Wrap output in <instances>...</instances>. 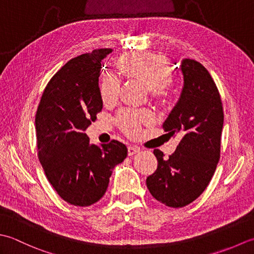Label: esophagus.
<instances>
[{
    "mask_svg": "<svg viewBox=\"0 0 254 254\" xmlns=\"http://www.w3.org/2000/svg\"><path fill=\"white\" fill-rule=\"evenodd\" d=\"M139 151H140V149L137 148V147H132V146L128 147V154H129V156H133V154L138 153Z\"/></svg>",
    "mask_w": 254,
    "mask_h": 254,
    "instance_id": "1",
    "label": "esophagus"
}]
</instances>
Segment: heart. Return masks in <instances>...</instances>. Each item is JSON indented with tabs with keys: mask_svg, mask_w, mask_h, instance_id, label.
<instances>
[{
	"mask_svg": "<svg viewBox=\"0 0 254 254\" xmlns=\"http://www.w3.org/2000/svg\"><path fill=\"white\" fill-rule=\"evenodd\" d=\"M116 66L127 79L138 81L146 86L154 100H163L167 97L172 73L169 61L163 56L150 53H128L117 59ZM118 90V80L114 76H105L101 84L103 103L112 104L115 102ZM151 120L152 115L147 111H123L117 117L118 125L130 136L139 132L142 123H148Z\"/></svg>",
	"mask_w": 254,
	"mask_h": 254,
	"instance_id": "1",
	"label": "heart"
}]
</instances>
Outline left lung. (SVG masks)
I'll use <instances>...</instances> for the list:
<instances>
[{"label":"left lung","instance_id":"left-lung-1","mask_svg":"<svg viewBox=\"0 0 254 254\" xmlns=\"http://www.w3.org/2000/svg\"><path fill=\"white\" fill-rule=\"evenodd\" d=\"M183 87L177 104L163 123L164 131L181 141L169 158L154 149L158 168L147 178V188L160 203L184 207L204 192L220 158L224 112L218 89L203 64L181 62Z\"/></svg>","mask_w":254,"mask_h":254}]
</instances>
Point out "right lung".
Listing matches in <instances>:
<instances>
[{
  "label": "right lung",
  "mask_w": 254,
  "mask_h": 254,
  "mask_svg": "<svg viewBox=\"0 0 254 254\" xmlns=\"http://www.w3.org/2000/svg\"><path fill=\"white\" fill-rule=\"evenodd\" d=\"M112 51L93 50L66 62L48 82L36 113L39 161L56 192L74 206L100 200L114 168L127 157L124 143L97 146L85 133L103 108L101 61Z\"/></svg>",
  "instance_id": "right-lung-1"
}]
</instances>
